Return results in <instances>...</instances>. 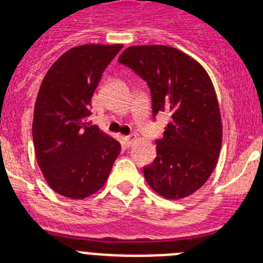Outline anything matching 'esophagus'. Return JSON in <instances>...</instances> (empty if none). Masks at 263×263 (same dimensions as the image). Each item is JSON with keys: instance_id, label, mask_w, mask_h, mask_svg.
<instances>
[{"instance_id": "1", "label": "esophagus", "mask_w": 263, "mask_h": 263, "mask_svg": "<svg viewBox=\"0 0 263 263\" xmlns=\"http://www.w3.org/2000/svg\"><path fill=\"white\" fill-rule=\"evenodd\" d=\"M122 139H124V145L126 146V147H130V146L136 142V137H133V136H126V137H124Z\"/></svg>"}]
</instances>
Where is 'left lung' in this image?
Wrapping results in <instances>:
<instances>
[{
	"label": "left lung",
	"mask_w": 263,
	"mask_h": 263,
	"mask_svg": "<svg viewBox=\"0 0 263 263\" xmlns=\"http://www.w3.org/2000/svg\"><path fill=\"white\" fill-rule=\"evenodd\" d=\"M118 62L147 83L153 117L170 122L157 139V158L143 167L146 182L160 196L183 199L208 180L222 142L221 115L211 78L200 63L168 46H133Z\"/></svg>",
	"instance_id": "8db88e82"
}]
</instances>
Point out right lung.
Returning <instances> with one entry per match:
<instances>
[{"label":"right lung","instance_id":"obj_1","mask_svg":"<svg viewBox=\"0 0 263 263\" xmlns=\"http://www.w3.org/2000/svg\"><path fill=\"white\" fill-rule=\"evenodd\" d=\"M122 45H83L64 52L46 73L32 120L38 164L53 191L84 199L105 184L121 145L88 117L103 72Z\"/></svg>","mask_w":263,"mask_h":263}]
</instances>
